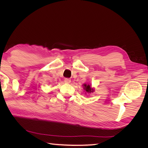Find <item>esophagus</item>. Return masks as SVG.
I'll list each match as a JSON object with an SVG mask.
<instances>
[{"instance_id": "34e87169", "label": "esophagus", "mask_w": 148, "mask_h": 148, "mask_svg": "<svg viewBox=\"0 0 148 148\" xmlns=\"http://www.w3.org/2000/svg\"><path fill=\"white\" fill-rule=\"evenodd\" d=\"M64 82H65V83H68L69 84V83H70L71 79H69V78H65V80H64Z\"/></svg>"}]
</instances>
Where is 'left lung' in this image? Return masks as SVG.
<instances>
[{"label": "left lung", "instance_id": "8db88e82", "mask_svg": "<svg viewBox=\"0 0 148 148\" xmlns=\"http://www.w3.org/2000/svg\"><path fill=\"white\" fill-rule=\"evenodd\" d=\"M83 89L84 91H85V94L87 93H91L95 92V88L92 87V85L91 84H86L84 83L83 84Z\"/></svg>", "mask_w": 148, "mask_h": 148}]
</instances>
